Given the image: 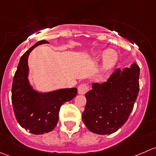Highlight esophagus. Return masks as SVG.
Instances as JSON below:
<instances>
[{"label": "esophagus", "instance_id": "esophagus-1", "mask_svg": "<svg viewBox=\"0 0 156 156\" xmlns=\"http://www.w3.org/2000/svg\"><path fill=\"white\" fill-rule=\"evenodd\" d=\"M88 87L87 84H81L78 86V92L79 94H85L88 90Z\"/></svg>", "mask_w": 156, "mask_h": 156}]
</instances>
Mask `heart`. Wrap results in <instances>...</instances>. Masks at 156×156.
<instances>
[{"instance_id":"heart-1","label":"heart","mask_w":156,"mask_h":156,"mask_svg":"<svg viewBox=\"0 0 156 156\" xmlns=\"http://www.w3.org/2000/svg\"><path fill=\"white\" fill-rule=\"evenodd\" d=\"M96 58L102 56V70L103 72H109L117 65L119 61V54L115 50L108 49L103 52H97L94 53Z\"/></svg>"}]
</instances>
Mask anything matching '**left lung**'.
<instances>
[{"label": "left lung", "instance_id": "8db88e82", "mask_svg": "<svg viewBox=\"0 0 156 156\" xmlns=\"http://www.w3.org/2000/svg\"><path fill=\"white\" fill-rule=\"evenodd\" d=\"M140 68L133 62L117 69L107 81L94 83L85 94L82 120L90 131L100 135L117 131L127 122L139 93Z\"/></svg>", "mask_w": 156, "mask_h": 156}]
</instances>
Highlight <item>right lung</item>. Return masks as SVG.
Wrapping results in <instances>:
<instances>
[{
    "mask_svg": "<svg viewBox=\"0 0 156 156\" xmlns=\"http://www.w3.org/2000/svg\"><path fill=\"white\" fill-rule=\"evenodd\" d=\"M37 42L22 56L13 77L12 103L14 114L20 126L33 134H44L53 130L59 121L61 106L76 96L77 88H65L41 93L32 88L29 81L28 58L31 50L43 44Z\"/></svg>",
    "mask_w": 156,
    "mask_h": 156,
    "instance_id": "obj_1",
    "label": "right lung"
}]
</instances>
